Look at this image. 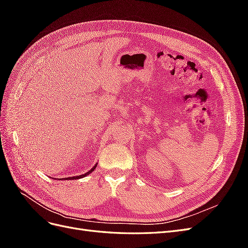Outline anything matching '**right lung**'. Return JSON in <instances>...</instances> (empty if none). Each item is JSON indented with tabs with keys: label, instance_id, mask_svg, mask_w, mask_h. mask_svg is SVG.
<instances>
[{
	"label": "right lung",
	"instance_id": "1",
	"mask_svg": "<svg viewBox=\"0 0 248 248\" xmlns=\"http://www.w3.org/2000/svg\"><path fill=\"white\" fill-rule=\"evenodd\" d=\"M96 166H97V163L95 164V166L90 170L89 171H87L86 174H82V175H79V176H74V177H69V178H64L65 180H77V179H80V178H84V177H86V176H88L89 174H91V172L95 170V168H96ZM62 180H63V178H62Z\"/></svg>",
	"mask_w": 248,
	"mask_h": 248
}]
</instances>
